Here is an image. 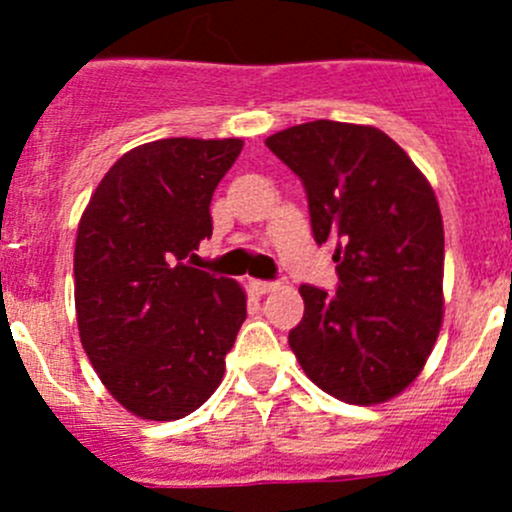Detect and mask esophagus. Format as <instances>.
Returning <instances> with one entry per match:
<instances>
[{
	"label": "esophagus",
	"instance_id": "1",
	"mask_svg": "<svg viewBox=\"0 0 512 512\" xmlns=\"http://www.w3.org/2000/svg\"><path fill=\"white\" fill-rule=\"evenodd\" d=\"M250 287H252V292H255V294H267V292H272V289L280 287V282H272V280H252Z\"/></svg>",
	"mask_w": 512,
	"mask_h": 512
}]
</instances>
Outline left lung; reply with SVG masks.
<instances>
[{
  "instance_id": "1",
  "label": "left lung",
  "mask_w": 512,
  "mask_h": 512,
  "mask_svg": "<svg viewBox=\"0 0 512 512\" xmlns=\"http://www.w3.org/2000/svg\"><path fill=\"white\" fill-rule=\"evenodd\" d=\"M302 180L317 245L332 242L337 289L299 287L289 347L304 374L356 406L401 394L443 319V220L431 185L384 131L312 121L267 138Z\"/></svg>"
}]
</instances>
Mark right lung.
<instances>
[{"label":"right lung","mask_w":512,"mask_h":512,"mask_svg":"<svg viewBox=\"0 0 512 512\" xmlns=\"http://www.w3.org/2000/svg\"><path fill=\"white\" fill-rule=\"evenodd\" d=\"M240 138H163L113 163L76 235L81 344L113 399L131 414H193L223 381L247 317L230 277L190 267L213 235L210 200L240 156Z\"/></svg>","instance_id":"right-lung-1"}]
</instances>
